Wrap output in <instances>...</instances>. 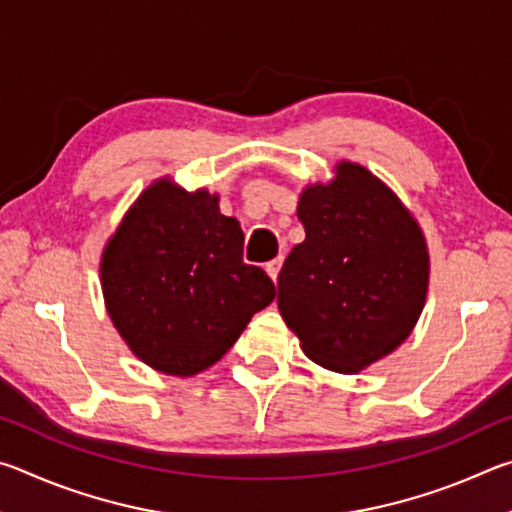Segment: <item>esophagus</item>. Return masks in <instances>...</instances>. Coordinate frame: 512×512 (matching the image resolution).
Here are the masks:
<instances>
[{
    "instance_id": "34e87169",
    "label": "esophagus",
    "mask_w": 512,
    "mask_h": 512,
    "mask_svg": "<svg viewBox=\"0 0 512 512\" xmlns=\"http://www.w3.org/2000/svg\"><path fill=\"white\" fill-rule=\"evenodd\" d=\"M282 262H284V257H275V259H271V262L266 264V271H268V275L273 277V280H277V275H280Z\"/></svg>"
}]
</instances>
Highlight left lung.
<instances>
[{"label":"left lung","instance_id":"8db88e82","mask_svg":"<svg viewBox=\"0 0 512 512\" xmlns=\"http://www.w3.org/2000/svg\"><path fill=\"white\" fill-rule=\"evenodd\" d=\"M298 219L305 241L284 259L277 307L311 361L352 375L411 334L427 298V244L400 198L352 162L302 192Z\"/></svg>","mask_w":512,"mask_h":512}]
</instances>
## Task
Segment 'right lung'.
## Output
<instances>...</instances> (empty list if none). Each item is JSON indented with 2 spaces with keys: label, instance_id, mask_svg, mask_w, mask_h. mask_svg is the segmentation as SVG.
<instances>
[{
  "label": "right lung",
  "instance_id": "right-lung-1",
  "mask_svg": "<svg viewBox=\"0 0 512 512\" xmlns=\"http://www.w3.org/2000/svg\"><path fill=\"white\" fill-rule=\"evenodd\" d=\"M101 287L128 348L178 377L219 361L275 298L271 277L244 262V232L219 196L169 180L146 189L108 241Z\"/></svg>",
  "mask_w": 512,
  "mask_h": 512
}]
</instances>
